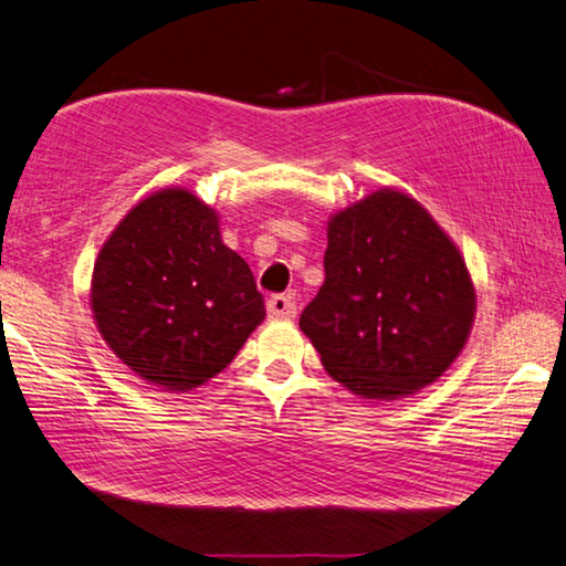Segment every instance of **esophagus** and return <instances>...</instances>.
<instances>
[{"label":"esophagus","instance_id":"1","mask_svg":"<svg viewBox=\"0 0 566 566\" xmlns=\"http://www.w3.org/2000/svg\"><path fill=\"white\" fill-rule=\"evenodd\" d=\"M266 314H270V318H294L296 304L290 300V296L276 294L266 300Z\"/></svg>","mask_w":566,"mask_h":566}]
</instances>
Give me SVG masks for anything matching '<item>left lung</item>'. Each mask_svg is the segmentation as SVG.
I'll return each mask as SVG.
<instances>
[{
  "label": "left lung",
  "instance_id": "left-lung-1",
  "mask_svg": "<svg viewBox=\"0 0 566 566\" xmlns=\"http://www.w3.org/2000/svg\"><path fill=\"white\" fill-rule=\"evenodd\" d=\"M326 240V280L300 316L326 374L376 400L438 381L475 322V284L455 242L396 188L334 212Z\"/></svg>",
  "mask_w": 566,
  "mask_h": 566
}]
</instances>
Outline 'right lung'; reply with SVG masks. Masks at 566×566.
Wrapping results in <instances>:
<instances>
[{
	"label": "right lung",
	"instance_id": "right-lung-1",
	"mask_svg": "<svg viewBox=\"0 0 566 566\" xmlns=\"http://www.w3.org/2000/svg\"><path fill=\"white\" fill-rule=\"evenodd\" d=\"M98 334L133 374L172 394L228 368L262 324L252 270L220 214L185 188L150 192L101 248L91 276Z\"/></svg>",
	"mask_w": 566,
	"mask_h": 566
}]
</instances>
